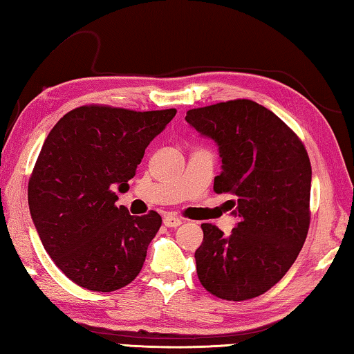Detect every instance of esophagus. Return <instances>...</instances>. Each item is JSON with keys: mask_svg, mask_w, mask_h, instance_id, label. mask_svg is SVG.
Instances as JSON below:
<instances>
[{"mask_svg": "<svg viewBox=\"0 0 354 354\" xmlns=\"http://www.w3.org/2000/svg\"><path fill=\"white\" fill-rule=\"evenodd\" d=\"M181 223L183 221L179 219V218H176V216H165V218H163V224L167 225V227H178V225H181Z\"/></svg>", "mask_w": 354, "mask_h": 354, "instance_id": "34e87169", "label": "esophagus"}]
</instances>
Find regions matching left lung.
<instances>
[{"instance_id": "8db88e82", "label": "left lung", "mask_w": 354, "mask_h": 354, "mask_svg": "<svg viewBox=\"0 0 354 354\" xmlns=\"http://www.w3.org/2000/svg\"><path fill=\"white\" fill-rule=\"evenodd\" d=\"M187 124L218 145L214 192L230 194V235L202 224L195 251L202 286L216 297L246 300L268 291L297 259L310 224L312 165L297 135L251 100L187 111Z\"/></svg>"}]
</instances>
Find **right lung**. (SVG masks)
<instances>
[{"label":"right lung","mask_w":354,"mask_h":354,"mask_svg":"<svg viewBox=\"0 0 354 354\" xmlns=\"http://www.w3.org/2000/svg\"><path fill=\"white\" fill-rule=\"evenodd\" d=\"M176 109L81 106L47 135L28 183V205L42 246L79 286L111 292L133 281L160 229L156 211L115 207L146 147Z\"/></svg>","instance_id":"1"}]
</instances>
